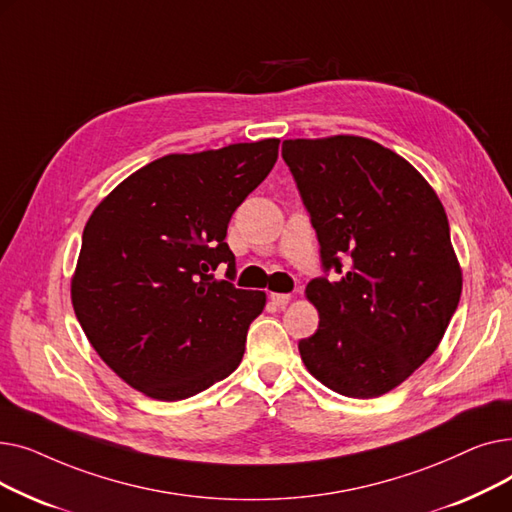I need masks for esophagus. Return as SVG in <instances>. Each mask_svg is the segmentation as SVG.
Listing matches in <instances>:
<instances>
[{"label": "esophagus", "instance_id": "34e87169", "mask_svg": "<svg viewBox=\"0 0 512 512\" xmlns=\"http://www.w3.org/2000/svg\"><path fill=\"white\" fill-rule=\"evenodd\" d=\"M270 299H272V303H274V305L284 307V305H288V303H290V294H284V292H272V294H270Z\"/></svg>", "mask_w": 512, "mask_h": 512}]
</instances>
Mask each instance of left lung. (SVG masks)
<instances>
[{
  "label": "left lung",
  "mask_w": 512,
  "mask_h": 512,
  "mask_svg": "<svg viewBox=\"0 0 512 512\" xmlns=\"http://www.w3.org/2000/svg\"><path fill=\"white\" fill-rule=\"evenodd\" d=\"M282 157L324 267L342 274L305 288L319 326L299 342L301 359L342 396H382L432 357L459 307L463 272L444 205L405 157L365 137L288 139Z\"/></svg>",
  "instance_id": "obj_1"
}]
</instances>
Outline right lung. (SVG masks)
I'll list each match as a JSON object with an SVG mask.
<instances>
[{
  "mask_svg": "<svg viewBox=\"0 0 512 512\" xmlns=\"http://www.w3.org/2000/svg\"><path fill=\"white\" fill-rule=\"evenodd\" d=\"M278 139L170 153L143 166L91 213L70 280L80 328L103 363L155 400H182L240 365L263 290L211 272L234 253L236 207L272 172Z\"/></svg>",
  "mask_w": 512,
  "mask_h": 512,
  "instance_id": "1",
  "label": "right lung"
}]
</instances>
